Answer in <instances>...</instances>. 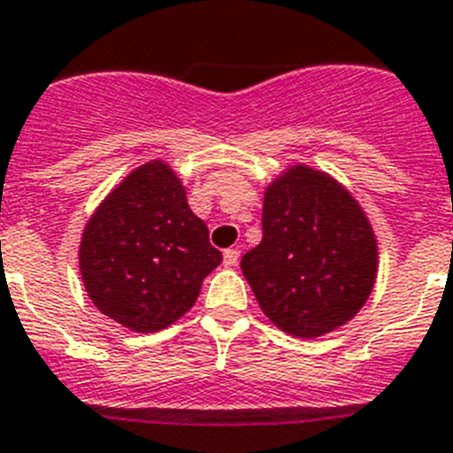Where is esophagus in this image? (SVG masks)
I'll return each mask as SVG.
<instances>
[{
  "mask_svg": "<svg viewBox=\"0 0 453 453\" xmlns=\"http://www.w3.org/2000/svg\"><path fill=\"white\" fill-rule=\"evenodd\" d=\"M239 260V251L237 249H227L226 253H223V263H226V267H234Z\"/></svg>",
  "mask_w": 453,
  "mask_h": 453,
  "instance_id": "1",
  "label": "esophagus"
}]
</instances>
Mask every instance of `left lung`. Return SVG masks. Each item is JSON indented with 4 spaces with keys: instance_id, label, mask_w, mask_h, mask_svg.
Here are the masks:
<instances>
[{
    "instance_id": "obj_1",
    "label": "left lung",
    "mask_w": 453,
    "mask_h": 453,
    "mask_svg": "<svg viewBox=\"0 0 453 453\" xmlns=\"http://www.w3.org/2000/svg\"><path fill=\"white\" fill-rule=\"evenodd\" d=\"M380 270L372 223L334 176L293 163L267 183L263 239L242 274L279 330L314 340L363 310Z\"/></svg>"
}]
</instances>
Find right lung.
<instances>
[{
	"mask_svg": "<svg viewBox=\"0 0 453 453\" xmlns=\"http://www.w3.org/2000/svg\"><path fill=\"white\" fill-rule=\"evenodd\" d=\"M223 260L167 160L134 167L99 202L79 244V272L99 311L134 333L179 321Z\"/></svg>",
	"mask_w": 453,
	"mask_h": 453,
	"instance_id": "add662e5",
	"label": "right lung"
}]
</instances>
